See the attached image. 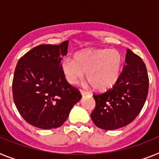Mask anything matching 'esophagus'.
<instances>
[{"label":"esophagus","mask_w":159,"mask_h":159,"mask_svg":"<svg viewBox=\"0 0 159 159\" xmlns=\"http://www.w3.org/2000/svg\"><path fill=\"white\" fill-rule=\"evenodd\" d=\"M80 92H81V96H85V95H87L88 93V92L87 91H85V90H82V89H81V90H80Z\"/></svg>","instance_id":"1"}]
</instances>
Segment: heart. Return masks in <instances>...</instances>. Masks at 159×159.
I'll return each mask as SVG.
<instances>
[{
	"instance_id": "heart-1",
	"label": "heart",
	"mask_w": 159,
	"mask_h": 159,
	"mask_svg": "<svg viewBox=\"0 0 159 159\" xmlns=\"http://www.w3.org/2000/svg\"><path fill=\"white\" fill-rule=\"evenodd\" d=\"M122 58L116 49H86L76 53L74 60L65 58L61 69L69 83L77 84L85 77L97 90H106L117 82Z\"/></svg>"
}]
</instances>
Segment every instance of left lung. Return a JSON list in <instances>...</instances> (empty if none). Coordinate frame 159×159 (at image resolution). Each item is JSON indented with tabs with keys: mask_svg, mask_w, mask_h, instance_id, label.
Here are the masks:
<instances>
[{
	"mask_svg": "<svg viewBox=\"0 0 159 159\" xmlns=\"http://www.w3.org/2000/svg\"><path fill=\"white\" fill-rule=\"evenodd\" d=\"M149 89L146 65L127 49L119 78L106 93L93 95L96 106L91 119L100 129L112 130L133 121L143 109Z\"/></svg>",
	"mask_w": 159,
	"mask_h": 159,
	"instance_id": "1",
	"label": "left lung"
}]
</instances>
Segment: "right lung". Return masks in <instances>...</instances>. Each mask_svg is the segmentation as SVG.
<instances>
[{
    "label": "right lung",
    "instance_id": "1",
    "mask_svg": "<svg viewBox=\"0 0 159 159\" xmlns=\"http://www.w3.org/2000/svg\"><path fill=\"white\" fill-rule=\"evenodd\" d=\"M69 41L40 45L20 57L13 80V96L21 117L40 129H56L68 118L81 98L79 90L65 78L61 61Z\"/></svg>",
    "mask_w": 159,
    "mask_h": 159
}]
</instances>
